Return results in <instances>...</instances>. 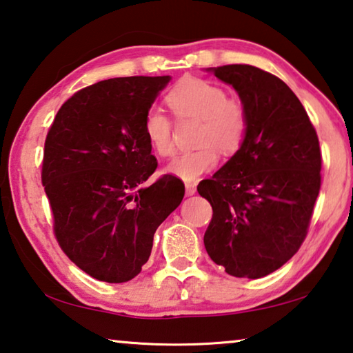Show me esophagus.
Wrapping results in <instances>:
<instances>
[{
	"label": "esophagus",
	"instance_id": "esophagus-1",
	"mask_svg": "<svg viewBox=\"0 0 353 353\" xmlns=\"http://www.w3.org/2000/svg\"><path fill=\"white\" fill-rule=\"evenodd\" d=\"M196 193V185L194 183H185V194L193 196Z\"/></svg>",
	"mask_w": 353,
	"mask_h": 353
}]
</instances>
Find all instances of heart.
<instances>
[{
    "label": "heart",
    "instance_id": "1",
    "mask_svg": "<svg viewBox=\"0 0 353 353\" xmlns=\"http://www.w3.org/2000/svg\"><path fill=\"white\" fill-rule=\"evenodd\" d=\"M179 118H198L199 148L182 152L166 166L170 174L182 181H196L218 163L216 148L223 154H234L248 134V112L241 101L227 98L223 87L198 77H185L166 97ZM143 132L149 145L162 157L174 152L172 123L160 109H149L143 119Z\"/></svg>",
    "mask_w": 353,
    "mask_h": 353
}]
</instances>
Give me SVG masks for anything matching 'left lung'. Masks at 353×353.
<instances>
[{"label": "left lung", "instance_id": "8db88e82", "mask_svg": "<svg viewBox=\"0 0 353 353\" xmlns=\"http://www.w3.org/2000/svg\"><path fill=\"white\" fill-rule=\"evenodd\" d=\"M207 71L235 88L248 134L223 168L198 185L213 208L204 244L227 274L260 279L305 240L321 188L319 140L301 101L277 76L252 65Z\"/></svg>", "mask_w": 353, "mask_h": 353}]
</instances>
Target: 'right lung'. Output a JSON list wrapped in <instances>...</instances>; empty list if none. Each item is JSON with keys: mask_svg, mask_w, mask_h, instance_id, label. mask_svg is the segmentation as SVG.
<instances>
[{"mask_svg": "<svg viewBox=\"0 0 353 353\" xmlns=\"http://www.w3.org/2000/svg\"><path fill=\"white\" fill-rule=\"evenodd\" d=\"M171 76L113 77L74 93L46 135L41 182L54 234L68 259L93 279L139 276L157 227L181 205L183 183L157 168L143 119Z\"/></svg>", "mask_w": 353, "mask_h": 353, "instance_id": "add662e5", "label": "right lung"}]
</instances>
